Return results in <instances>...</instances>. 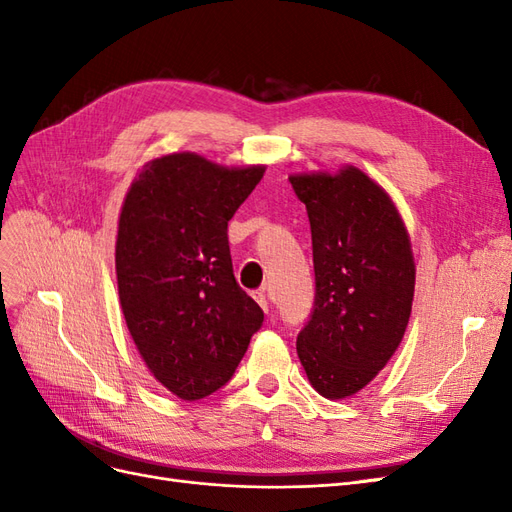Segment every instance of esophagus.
Returning <instances> with one entry per match:
<instances>
[{
	"instance_id": "1",
	"label": "esophagus",
	"mask_w": 512,
	"mask_h": 512,
	"mask_svg": "<svg viewBox=\"0 0 512 512\" xmlns=\"http://www.w3.org/2000/svg\"><path fill=\"white\" fill-rule=\"evenodd\" d=\"M254 299L258 301V305L265 309V312H269L271 309V303H269V299H267V294H265V290H258V292H254Z\"/></svg>"
}]
</instances>
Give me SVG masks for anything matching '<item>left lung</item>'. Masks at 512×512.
I'll return each mask as SVG.
<instances>
[{"instance_id":"left-lung-1","label":"left lung","mask_w":512,"mask_h":512,"mask_svg":"<svg viewBox=\"0 0 512 512\" xmlns=\"http://www.w3.org/2000/svg\"><path fill=\"white\" fill-rule=\"evenodd\" d=\"M288 179L307 209L316 273L297 354L322 397L346 399L378 376L404 339L416 282L410 235L393 198L361 168Z\"/></svg>"}]
</instances>
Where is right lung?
I'll return each instance as SVG.
<instances>
[{
  "label": "right lung",
  "instance_id": "obj_1",
  "mask_svg": "<svg viewBox=\"0 0 512 512\" xmlns=\"http://www.w3.org/2000/svg\"><path fill=\"white\" fill-rule=\"evenodd\" d=\"M265 164L181 151L149 160L123 198L115 243L123 318L162 386L203 399L224 386L265 314L232 273L228 222Z\"/></svg>",
  "mask_w": 512,
  "mask_h": 512
}]
</instances>
